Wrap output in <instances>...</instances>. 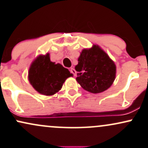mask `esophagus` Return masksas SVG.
Instances as JSON below:
<instances>
[{
    "label": "esophagus",
    "mask_w": 148,
    "mask_h": 148,
    "mask_svg": "<svg viewBox=\"0 0 148 148\" xmlns=\"http://www.w3.org/2000/svg\"><path fill=\"white\" fill-rule=\"evenodd\" d=\"M70 72L72 73V74H73V75H74V76H75L76 75V72L75 69L71 68V69H70Z\"/></svg>",
    "instance_id": "34e87169"
}]
</instances>
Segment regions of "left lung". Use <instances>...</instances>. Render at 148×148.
Returning <instances> with one entry per match:
<instances>
[{"label": "left lung", "mask_w": 148, "mask_h": 148, "mask_svg": "<svg viewBox=\"0 0 148 148\" xmlns=\"http://www.w3.org/2000/svg\"><path fill=\"white\" fill-rule=\"evenodd\" d=\"M75 67L76 81L84 90L92 93L102 92L114 81L116 67L113 60L98 46L84 49Z\"/></svg>", "instance_id": "obj_1"}]
</instances>
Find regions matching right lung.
<instances>
[{"label":"right lung","mask_w":148,"mask_h":148,"mask_svg":"<svg viewBox=\"0 0 148 148\" xmlns=\"http://www.w3.org/2000/svg\"><path fill=\"white\" fill-rule=\"evenodd\" d=\"M72 76L60 64L51 62L49 54L40 56L29 69L30 83L40 94L52 95L62 88L66 79Z\"/></svg>","instance_id":"right-lung-1"}]
</instances>
